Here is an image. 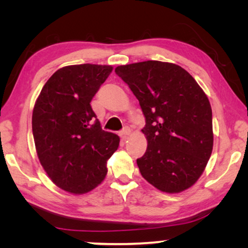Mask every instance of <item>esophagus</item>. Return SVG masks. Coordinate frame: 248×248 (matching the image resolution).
Returning <instances> with one entry per match:
<instances>
[{
  "mask_svg": "<svg viewBox=\"0 0 248 248\" xmlns=\"http://www.w3.org/2000/svg\"><path fill=\"white\" fill-rule=\"evenodd\" d=\"M130 134H131V128L130 127H125L124 130L121 132V137L123 139H126Z\"/></svg>",
  "mask_w": 248,
  "mask_h": 248,
  "instance_id": "obj_1",
  "label": "esophagus"
}]
</instances>
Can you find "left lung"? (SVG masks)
<instances>
[{
  "instance_id": "obj_1",
  "label": "left lung",
  "mask_w": 248,
  "mask_h": 248,
  "mask_svg": "<svg viewBox=\"0 0 248 248\" xmlns=\"http://www.w3.org/2000/svg\"><path fill=\"white\" fill-rule=\"evenodd\" d=\"M115 72L138 98L145 117V154L137 160L145 181L179 193L204 171L213 148L210 101L187 71L174 63L145 61Z\"/></svg>"
}]
</instances>
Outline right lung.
<instances>
[{
    "label": "right lung",
    "instance_id": "obj_1",
    "mask_svg": "<svg viewBox=\"0 0 248 248\" xmlns=\"http://www.w3.org/2000/svg\"><path fill=\"white\" fill-rule=\"evenodd\" d=\"M113 71L79 64L57 70L43 87L32 110V134L43 168L64 191L83 194L107 175L118 135L101 128L91 99Z\"/></svg>",
    "mask_w": 248,
    "mask_h": 248
}]
</instances>
